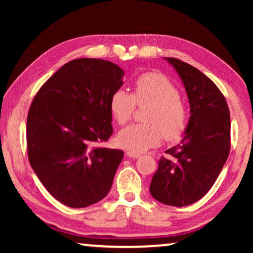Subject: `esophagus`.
Instances as JSON below:
<instances>
[{
    "label": "esophagus",
    "instance_id": "1",
    "mask_svg": "<svg viewBox=\"0 0 253 253\" xmlns=\"http://www.w3.org/2000/svg\"><path fill=\"white\" fill-rule=\"evenodd\" d=\"M126 155L129 158H139L140 157V153H136V152H133V151H127L126 152Z\"/></svg>",
    "mask_w": 253,
    "mask_h": 253
}]
</instances>
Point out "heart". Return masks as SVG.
Segmentation results:
<instances>
[{
    "instance_id": "heart-1",
    "label": "heart",
    "mask_w": 253,
    "mask_h": 253,
    "mask_svg": "<svg viewBox=\"0 0 253 253\" xmlns=\"http://www.w3.org/2000/svg\"><path fill=\"white\" fill-rule=\"evenodd\" d=\"M136 105H151L145 113L146 123H137L121 131L119 141L123 147L133 152H144L158 146L162 136L175 140L184 132L188 113L179 98L178 89L164 75L146 72L133 83V91L116 89L110 96V110L121 126L129 122Z\"/></svg>"
}]
</instances>
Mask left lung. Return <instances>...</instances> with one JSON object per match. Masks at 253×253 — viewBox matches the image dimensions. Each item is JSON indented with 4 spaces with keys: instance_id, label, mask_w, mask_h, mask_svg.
<instances>
[{
    "instance_id": "left-lung-1",
    "label": "left lung",
    "mask_w": 253,
    "mask_h": 253,
    "mask_svg": "<svg viewBox=\"0 0 253 253\" xmlns=\"http://www.w3.org/2000/svg\"><path fill=\"white\" fill-rule=\"evenodd\" d=\"M166 60L182 79L191 115L181 143L159 160L150 192L158 202L182 207L203 198L222 170L230 151V114L207 76L177 58Z\"/></svg>"
}]
</instances>
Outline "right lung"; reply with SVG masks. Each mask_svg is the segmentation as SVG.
Returning <instances> with one entry per match:
<instances>
[{
	"instance_id": "obj_1",
	"label": "right lung",
	"mask_w": 253,
	"mask_h": 253,
	"mask_svg": "<svg viewBox=\"0 0 253 253\" xmlns=\"http://www.w3.org/2000/svg\"><path fill=\"white\" fill-rule=\"evenodd\" d=\"M124 71L99 58H77L34 96L26 126L31 167L47 191L72 209L108 195L123 151L99 144L113 134L110 96Z\"/></svg>"
}]
</instances>
